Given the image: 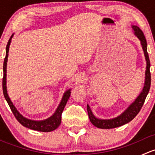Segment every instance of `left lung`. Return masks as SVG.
Returning <instances> with one entry per match:
<instances>
[{
    "label": "left lung",
    "instance_id": "obj_1",
    "mask_svg": "<svg viewBox=\"0 0 155 155\" xmlns=\"http://www.w3.org/2000/svg\"><path fill=\"white\" fill-rule=\"evenodd\" d=\"M132 28L133 30L134 31L135 35L140 39V42H141V45L143 46V51H144L145 60H146L147 64L146 71H145V81L143 91L141 92L140 96L128 107V109H127L124 113H122L121 115L117 117V118H112V119H98L93 115L89 106L87 105V110L89 119H90L92 124H94V125L98 128H101V129H111V128H115L122 126L127 124V123L130 122V121H132L135 118L136 115L140 112V109L143 107V104L145 103V98H146L148 91H149L150 86H151V73H150V66H151V64H150L149 57H148V51H147V42L146 40H145L144 34H143V32L140 28L134 25L132 26Z\"/></svg>",
    "mask_w": 155,
    "mask_h": 155
}]
</instances>
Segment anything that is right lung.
<instances>
[{"instance_id":"add662e5","label":"right lung","mask_w":155,"mask_h":155,"mask_svg":"<svg viewBox=\"0 0 155 155\" xmlns=\"http://www.w3.org/2000/svg\"><path fill=\"white\" fill-rule=\"evenodd\" d=\"M12 34L10 37V40H9L8 43H7V48H6V57L4 58V77H3V82H2V85H3V93H4V97H5L6 101H7V104L10 106L11 111L13 113L14 116L15 117V118L17 119V121L24 127H25L29 128V129L34 130H38L41 131V132H50V131H52L54 130L57 129L59 125L61 124V115L62 112H63L64 109L65 105H66L67 102H68L69 97L70 96V89L68 90V91H66L64 94L63 98L61 100V102L59 104L57 110L54 112V115L50 117L48 119L44 120V121H32V120L28 119V118L23 117L19 112L17 111V109H15V107H14V105L12 104V103L11 102L10 97H9L8 94H7V86H6V76H7V57H8V53H9V48H10V45L11 43V39H12Z\"/></svg>"}]
</instances>
